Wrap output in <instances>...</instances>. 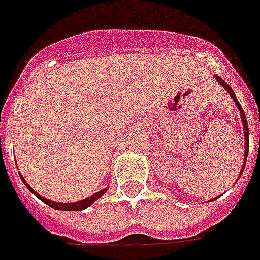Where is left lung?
I'll use <instances>...</instances> for the list:
<instances>
[{
	"mask_svg": "<svg viewBox=\"0 0 260 260\" xmlns=\"http://www.w3.org/2000/svg\"><path fill=\"white\" fill-rule=\"evenodd\" d=\"M215 79H217V82L220 84V85L224 88L225 91L229 92V95L233 98V101H235L236 107L239 108V113H240V118H242V124H243V135H245V160H243V166H242V171H240V175L243 174V171H245V166H246V159H247V153H249V127H247V120H246V115L245 111H243V108H242V105L239 104V101H237V98H236L235 92H233V89L230 88V86L225 84L224 81L220 78L218 75H215ZM240 175H239V178H240ZM215 200V198H214Z\"/></svg>",
	"mask_w": 260,
	"mask_h": 260,
	"instance_id": "8db88e82",
	"label": "left lung"
}]
</instances>
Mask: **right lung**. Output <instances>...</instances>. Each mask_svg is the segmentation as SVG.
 I'll return each mask as SVG.
<instances>
[{
	"label": "right lung",
	"instance_id": "right-lung-1",
	"mask_svg": "<svg viewBox=\"0 0 260 260\" xmlns=\"http://www.w3.org/2000/svg\"><path fill=\"white\" fill-rule=\"evenodd\" d=\"M20 178H21V181L24 182L25 186L28 188V191L33 192L39 200H42V201H43L45 204L49 205V207H52V208H55V210H62V211H81V210H85L89 205L94 204L100 197H103V195L107 192V188H104V189H101V191H98V192H95V194H92L91 197L84 198V200H81V201H75V203H57V201H52V200H49V198H46V197L39 195L30 185L25 182V179L21 175H20Z\"/></svg>",
	"mask_w": 260,
	"mask_h": 260
}]
</instances>
